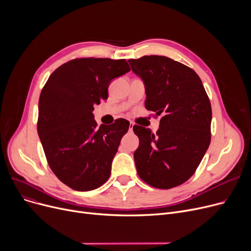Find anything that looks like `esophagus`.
Segmentation results:
<instances>
[{
    "label": "esophagus",
    "instance_id": "1",
    "mask_svg": "<svg viewBox=\"0 0 251 251\" xmlns=\"http://www.w3.org/2000/svg\"><path fill=\"white\" fill-rule=\"evenodd\" d=\"M133 126H134V123H133V122H130V124H129V130H130V131H132Z\"/></svg>",
    "mask_w": 251,
    "mask_h": 251
}]
</instances>
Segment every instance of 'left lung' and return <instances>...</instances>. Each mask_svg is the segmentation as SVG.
Segmentation results:
<instances>
[{
	"label": "left lung",
	"mask_w": 251,
	"mask_h": 251,
	"mask_svg": "<svg viewBox=\"0 0 251 251\" xmlns=\"http://www.w3.org/2000/svg\"><path fill=\"white\" fill-rule=\"evenodd\" d=\"M128 62L146 85V108L162 115L155 134L133 126L139 138L138 176L154 188L179 186L194 174L209 147V99L200 76L186 65L155 55Z\"/></svg>",
	"instance_id": "1"
}]
</instances>
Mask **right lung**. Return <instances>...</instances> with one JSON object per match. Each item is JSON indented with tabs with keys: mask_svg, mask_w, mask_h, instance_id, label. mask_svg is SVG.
<instances>
[{
	"mask_svg": "<svg viewBox=\"0 0 251 251\" xmlns=\"http://www.w3.org/2000/svg\"><path fill=\"white\" fill-rule=\"evenodd\" d=\"M129 71L125 59H74L52 72L41 92L39 139L52 173L74 190L99 188L111 175L129 122L118 119L110 127L98 128L92 111L108 99L113 79Z\"/></svg>",
	"mask_w": 251,
	"mask_h": 251,
	"instance_id": "obj_1",
	"label": "right lung"
}]
</instances>
